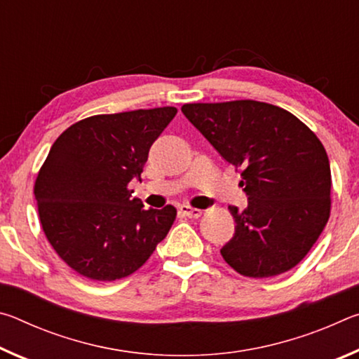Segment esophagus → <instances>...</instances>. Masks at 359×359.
Masks as SVG:
<instances>
[{"label": "esophagus", "mask_w": 359, "mask_h": 359, "mask_svg": "<svg viewBox=\"0 0 359 359\" xmlns=\"http://www.w3.org/2000/svg\"><path fill=\"white\" fill-rule=\"evenodd\" d=\"M180 212H182V214H184V215L190 217V218H199V217H201V214H203L201 210L194 209V208H190V205H182Z\"/></svg>", "instance_id": "obj_1"}]
</instances>
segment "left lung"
Segmentation results:
<instances>
[{"label":"left lung","mask_w":359,"mask_h":359,"mask_svg":"<svg viewBox=\"0 0 359 359\" xmlns=\"http://www.w3.org/2000/svg\"><path fill=\"white\" fill-rule=\"evenodd\" d=\"M182 112L242 169L248 205H229L236 231L222 247L223 259L253 278L290 271L330 218L331 168L323 144L293 114L267 102H196Z\"/></svg>","instance_id":"8db88e82"}]
</instances>
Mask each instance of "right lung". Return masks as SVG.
I'll return each instance as SVG.
<instances>
[{"label": "right lung", "mask_w": 359, "mask_h": 359, "mask_svg": "<svg viewBox=\"0 0 359 359\" xmlns=\"http://www.w3.org/2000/svg\"><path fill=\"white\" fill-rule=\"evenodd\" d=\"M175 114V107H156L95 115L53 142L34 196L46 238L81 276L128 277L166 238L177 210L144 209L128 184L141 182L151 144Z\"/></svg>", "instance_id": "obj_1"}]
</instances>
